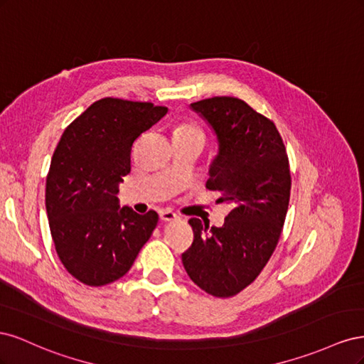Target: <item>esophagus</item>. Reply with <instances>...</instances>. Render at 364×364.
Wrapping results in <instances>:
<instances>
[{
    "label": "esophagus",
    "mask_w": 364,
    "mask_h": 364,
    "mask_svg": "<svg viewBox=\"0 0 364 364\" xmlns=\"http://www.w3.org/2000/svg\"><path fill=\"white\" fill-rule=\"evenodd\" d=\"M159 217H161L162 222H173V220L179 218L178 214H174L173 211H161V213H159Z\"/></svg>",
    "instance_id": "esophagus-1"
}]
</instances>
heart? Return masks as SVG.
<instances>
[{
	"label": "heart",
	"instance_id": "obj_1",
	"mask_svg": "<svg viewBox=\"0 0 364 364\" xmlns=\"http://www.w3.org/2000/svg\"><path fill=\"white\" fill-rule=\"evenodd\" d=\"M176 135H182V136H200L203 138V132L199 126H196L193 123H182L178 127H176Z\"/></svg>",
	"mask_w": 364,
	"mask_h": 364
}]
</instances>
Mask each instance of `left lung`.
Returning <instances> with one entry per match:
<instances>
[{"label": "left lung", "mask_w": 364, "mask_h": 364, "mask_svg": "<svg viewBox=\"0 0 364 364\" xmlns=\"http://www.w3.org/2000/svg\"><path fill=\"white\" fill-rule=\"evenodd\" d=\"M191 109L218 141L206 188L232 209L222 228L190 220L194 241L182 262L208 294L230 297L257 279L278 245L290 200L289 158L273 121L240 98L213 97Z\"/></svg>", "instance_id": "1"}]
</instances>
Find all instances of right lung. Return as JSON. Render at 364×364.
<instances>
[{
	"label": "right lung",
	"mask_w": 364,
	"mask_h": 364,
	"mask_svg": "<svg viewBox=\"0 0 364 364\" xmlns=\"http://www.w3.org/2000/svg\"><path fill=\"white\" fill-rule=\"evenodd\" d=\"M168 112L165 106L106 97L65 129L51 158L46 206L56 252L73 277L91 287L130 270L158 225V214L119 208L134 141Z\"/></svg>",
	"instance_id": "obj_1"
}]
</instances>
